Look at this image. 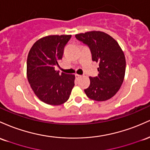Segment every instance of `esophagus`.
I'll use <instances>...</instances> for the list:
<instances>
[{
  "label": "esophagus",
  "mask_w": 150,
  "mask_h": 150,
  "mask_svg": "<svg viewBox=\"0 0 150 150\" xmlns=\"http://www.w3.org/2000/svg\"><path fill=\"white\" fill-rule=\"evenodd\" d=\"M82 77L81 75H79V74H76V79H81Z\"/></svg>",
  "instance_id": "obj_1"
}]
</instances>
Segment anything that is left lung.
<instances>
[{"label": "left lung", "instance_id": "8db88e82", "mask_svg": "<svg viewBox=\"0 0 150 150\" xmlns=\"http://www.w3.org/2000/svg\"><path fill=\"white\" fill-rule=\"evenodd\" d=\"M88 45L92 60L98 62V75L90 78V86L84 90L89 98L105 101L119 91L125 74V57L117 41L100 31H90L75 35Z\"/></svg>", "mask_w": 150, "mask_h": 150}]
</instances>
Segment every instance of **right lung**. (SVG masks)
<instances>
[{
  "mask_svg": "<svg viewBox=\"0 0 150 150\" xmlns=\"http://www.w3.org/2000/svg\"><path fill=\"white\" fill-rule=\"evenodd\" d=\"M71 35H49L38 40L27 59V77L40 100L52 105L67 101L74 86L75 75L55 70Z\"/></svg>",
  "mask_w": 150,
  "mask_h": 150,
  "instance_id": "obj_1",
  "label": "right lung"
}]
</instances>
